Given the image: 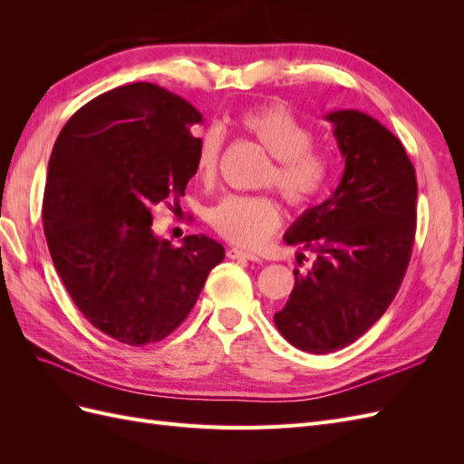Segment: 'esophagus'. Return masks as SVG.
<instances>
[{
  "label": "esophagus",
  "instance_id": "esophagus-1",
  "mask_svg": "<svg viewBox=\"0 0 464 464\" xmlns=\"http://www.w3.org/2000/svg\"><path fill=\"white\" fill-rule=\"evenodd\" d=\"M227 256L230 259H247V261H261V257L257 254H254V251H247V249H242V247H230L227 251Z\"/></svg>",
  "mask_w": 464,
  "mask_h": 464
}]
</instances>
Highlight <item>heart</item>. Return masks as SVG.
Instances as JSON below:
<instances>
[{"mask_svg": "<svg viewBox=\"0 0 464 464\" xmlns=\"http://www.w3.org/2000/svg\"><path fill=\"white\" fill-rule=\"evenodd\" d=\"M237 128L273 157L263 184L275 186L294 208L315 205L327 191L331 179L329 154L312 145V131L280 104H261L244 110ZM222 139L207 131L201 139L195 170L205 181L213 179ZM283 210L271 195H228L210 213V224L228 242L257 247L276 232Z\"/></svg>", "mask_w": 464, "mask_h": 464, "instance_id": "b5f03b06", "label": "heart"}]
</instances>
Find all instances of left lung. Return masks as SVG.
Masks as SVG:
<instances>
[{
    "instance_id": "8db88e82",
    "label": "left lung",
    "mask_w": 464,
    "mask_h": 464,
    "mask_svg": "<svg viewBox=\"0 0 464 464\" xmlns=\"http://www.w3.org/2000/svg\"><path fill=\"white\" fill-rule=\"evenodd\" d=\"M325 120L344 159L329 199L307 208L285 234L288 246L315 254L275 325L304 353L329 354L354 343L385 314L412 256L416 174L399 139L360 110ZM304 257V254L300 256Z\"/></svg>"
}]
</instances>
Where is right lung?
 <instances>
[{
    "mask_svg": "<svg viewBox=\"0 0 464 464\" xmlns=\"http://www.w3.org/2000/svg\"><path fill=\"white\" fill-rule=\"evenodd\" d=\"M201 111L152 82L96 96L72 116L48 162L42 220L55 271L92 325L123 344L159 343L188 317L224 247L205 234L176 247L152 207L193 178Z\"/></svg>",
    "mask_w": 464,
    "mask_h": 464,
    "instance_id": "right-lung-1",
    "label": "right lung"
}]
</instances>
